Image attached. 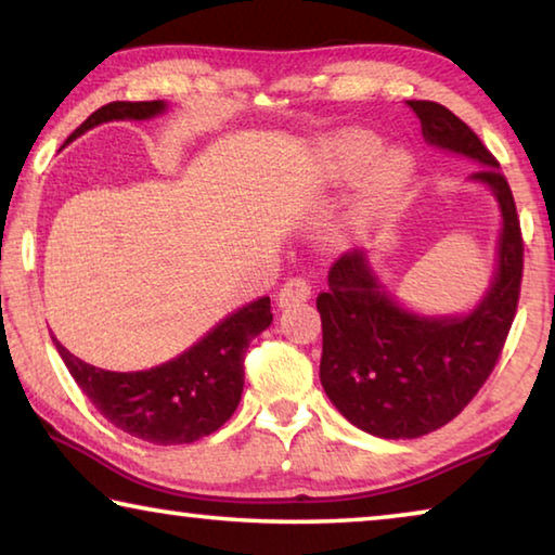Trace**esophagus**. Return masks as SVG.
<instances>
[{
    "mask_svg": "<svg viewBox=\"0 0 555 555\" xmlns=\"http://www.w3.org/2000/svg\"><path fill=\"white\" fill-rule=\"evenodd\" d=\"M308 298H311V286H308L304 279H291L284 286H281V291L276 294V306L291 308L296 304H306Z\"/></svg>",
    "mask_w": 555,
    "mask_h": 555,
    "instance_id": "34e87169",
    "label": "esophagus"
}]
</instances>
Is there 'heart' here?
Returning <instances> with one entry per match:
<instances>
[{"instance_id":"1","label":"heart","mask_w":555,"mask_h":555,"mask_svg":"<svg viewBox=\"0 0 555 555\" xmlns=\"http://www.w3.org/2000/svg\"><path fill=\"white\" fill-rule=\"evenodd\" d=\"M321 171L331 181H352L357 185L350 220L362 222L397 203L416 178V158L403 146L382 149V139L367 129H343L318 144Z\"/></svg>"}]
</instances>
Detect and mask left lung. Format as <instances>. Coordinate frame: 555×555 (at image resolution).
I'll list each match as a JSON object with an SVG mask.
<instances>
[{
    "label": "left lung",
    "mask_w": 555,
    "mask_h": 555,
    "mask_svg": "<svg viewBox=\"0 0 555 555\" xmlns=\"http://www.w3.org/2000/svg\"><path fill=\"white\" fill-rule=\"evenodd\" d=\"M428 146L480 164V183L500 208L496 264L465 313H418L391 296L372 267V249L347 251L327 274L315 306L323 323L321 384L364 434L406 440L446 426L494 370L519 304L524 244L509 183L463 119L428 100H411Z\"/></svg>",
    "instance_id": "8db88e82"
}]
</instances>
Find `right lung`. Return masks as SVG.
Instances as JSON below:
<instances>
[{
    "label": "right lung",
    "mask_w": 555,
    "mask_h": 555,
    "mask_svg": "<svg viewBox=\"0 0 555 555\" xmlns=\"http://www.w3.org/2000/svg\"><path fill=\"white\" fill-rule=\"evenodd\" d=\"M166 109L164 100L109 102L92 112L65 144L105 121H144ZM271 321V300L261 296L230 313L173 360L139 372L92 367L65 350L55 335L53 345L70 377L112 426L154 446H183L215 434L240 406L244 352Z\"/></svg>",
    "instance_id": "1"
}]
</instances>
